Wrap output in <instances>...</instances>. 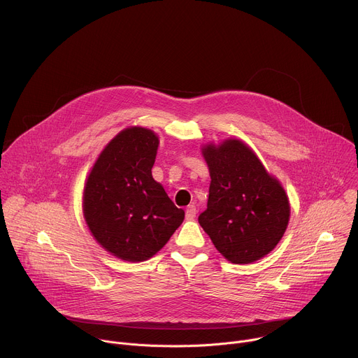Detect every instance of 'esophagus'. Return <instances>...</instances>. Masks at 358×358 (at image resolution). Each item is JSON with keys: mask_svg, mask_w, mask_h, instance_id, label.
Returning a JSON list of instances; mask_svg holds the SVG:
<instances>
[{"mask_svg": "<svg viewBox=\"0 0 358 358\" xmlns=\"http://www.w3.org/2000/svg\"><path fill=\"white\" fill-rule=\"evenodd\" d=\"M196 215V208L194 206H189L187 210H185V220L188 221H192Z\"/></svg>", "mask_w": 358, "mask_h": 358, "instance_id": "1", "label": "esophagus"}]
</instances>
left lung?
<instances>
[{
	"instance_id": "obj_1",
	"label": "left lung",
	"mask_w": 358,
	"mask_h": 358,
	"mask_svg": "<svg viewBox=\"0 0 358 358\" xmlns=\"http://www.w3.org/2000/svg\"><path fill=\"white\" fill-rule=\"evenodd\" d=\"M211 184L207 210L198 222L232 264L264 258L282 239L290 215L289 201L255 152L239 140L202 150Z\"/></svg>"
}]
</instances>
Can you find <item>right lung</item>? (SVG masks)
<instances>
[{
    "mask_svg": "<svg viewBox=\"0 0 358 358\" xmlns=\"http://www.w3.org/2000/svg\"><path fill=\"white\" fill-rule=\"evenodd\" d=\"M157 147L159 138L151 130L120 131L101 151L85 185L89 229L123 261L151 258L184 221V211L151 176Z\"/></svg>",
    "mask_w": 358,
    "mask_h": 358,
    "instance_id": "1",
    "label": "right lung"
}]
</instances>
